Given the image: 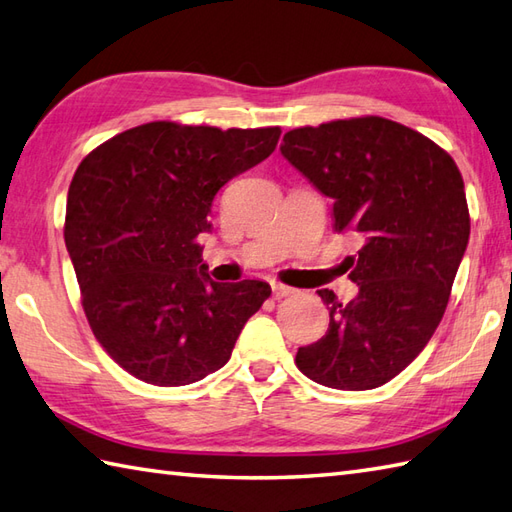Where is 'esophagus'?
<instances>
[{
    "label": "esophagus",
    "mask_w": 512,
    "mask_h": 512,
    "mask_svg": "<svg viewBox=\"0 0 512 512\" xmlns=\"http://www.w3.org/2000/svg\"><path fill=\"white\" fill-rule=\"evenodd\" d=\"M292 292H295V288H290V286H284V284H273V297L275 299H284V297H288V295H292Z\"/></svg>",
    "instance_id": "34e87169"
}]
</instances>
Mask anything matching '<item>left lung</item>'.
<instances>
[{"instance_id":"8db88e82","label":"left lung","mask_w":512,"mask_h":512,"mask_svg":"<svg viewBox=\"0 0 512 512\" xmlns=\"http://www.w3.org/2000/svg\"><path fill=\"white\" fill-rule=\"evenodd\" d=\"M279 149L332 198L334 228L358 244L350 257L358 295L339 303L319 290L330 328L299 347L297 367L332 389L385 385L447 310L471 233L460 169L427 136L380 116L292 129Z\"/></svg>"}]
</instances>
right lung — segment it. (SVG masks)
<instances>
[{"label": "right lung", "mask_w": 512, "mask_h": 512, "mask_svg": "<svg viewBox=\"0 0 512 512\" xmlns=\"http://www.w3.org/2000/svg\"><path fill=\"white\" fill-rule=\"evenodd\" d=\"M279 136L158 121L110 138L76 169L65 248L94 336L132 376L180 387L217 372L270 297L259 279L213 281L198 235L211 231L217 191Z\"/></svg>", "instance_id": "1"}]
</instances>
